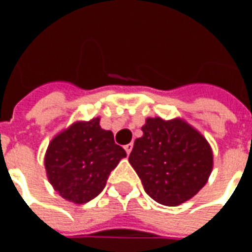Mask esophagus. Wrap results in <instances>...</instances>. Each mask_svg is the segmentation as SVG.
I'll return each mask as SVG.
<instances>
[{"label": "esophagus", "mask_w": 252, "mask_h": 252, "mask_svg": "<svg viewBox=\"0 0 252 252\" xmlns=\"http://www.w3.org/2000/svg\"><path fill=\"white\" fill-rule=\"evenodd\" d=\"M132 148H133V144H132V143H128V144H126V146H124V150H126V153L128 154V155L131 154Z\"/></svg>", "instance_id": "esophagus-1"}]
</instances>
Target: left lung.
Instances as JSON below:
<instances>
[{"mask_svg": "<svg viewBox=\"0 0 252 252\" xmlns=\"http://www.w3.org/2000/svg\"><path fill=\"white\" fill-rule=\"evenodd\" d=\"M135 140L129 163L153 200L177 206L195 195L213 166L211 146L185 121L147 119Z\"/></svg>", "mask_w": 252, "mask_h": 252, "instance_id": "1", "label": "left lung"}]
</instances>
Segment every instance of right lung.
Masks as SVG:
<instances>
[{
    "label": "right lung",
    "mask_w": 252,
    "mask_h": 252,
    "mask_svg": "<svg viewBox=\"0 0 252 252\" xmlns=\"http://www.w3.org/2000/svg\"><path fill=\"white\" fill-rule=\"evenodd\" d=\"M126 157L113 133L93 119L75 123L54 137L44 164L51 185L63 198L85 204L104 190L110 171Z\"/></svg>",
    "instance_id": "add662e5"
}]
</instances>
